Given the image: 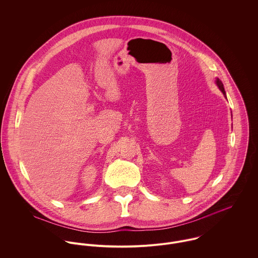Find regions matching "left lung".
Instances as JSON below:
<instances>
[{
  "label": "left lung",
  "mask_w": 258,
  "mask_h": 258,
  "mask_svg": "<svg viewBox=\"0 0 258 258\" xmlns=\"http://www.w3.org/2000/svg\"><path fill=\"white\" fill-rule=\"evenodd\" d=\"M216 83H217V85H218V87L220 88V90H221V92L223 93V95L225 96V91H224V87H223V84H222V82H221V80H220L219 78H217V80H216ZM226 97V96H225Z\"/></svg>",
  "instance_id": "obj_1"
}]
</instances>
